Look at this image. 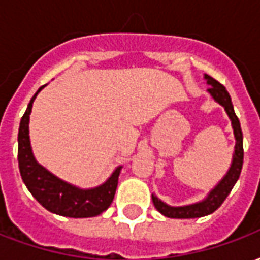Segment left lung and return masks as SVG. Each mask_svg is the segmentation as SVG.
<instances>
[{"instance_id":"obj_1","label":"left lung","mask_w":260,"mask_h":260,"mask_svg":"<svg viewBox=\"0 0 260 260\" xmlns=\"http://www.w3.org/2000/svg\"><path fill=\"white\" fill-rule=\"evenodd\" d=\"M205 79H206L207 85L210 87L207 91L210 93V96L216 100V102L223 106L225 113L231 119V125H233V131H234L235 136V147L234 154H233V161L230 166L227 174L224 175L223 180L218 182L217 185L213 188L212 191L209 192L206 199L198 202V203H192V205H186V206H170L163 201H160L157 196L152 195L153 203L154 207L158 212L161 213L166 217L171 218H195V217H203L210 214L214 210H217L218 207L221 206V203L225 201V198L233 189L235 182L238 181L242 170V163H244V146H242V131H241V124L238 117L235 115L234 107L231 103V97H230L229 91L225 90L220 82L213 79L212 76L205 74Z\"/></svg>"}]
</instances>
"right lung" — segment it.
<instances>
[{
	"instance_id": "obj_1",
	"label": "right lung",
	"mask_w": 260,
	"mask_h": 260,
	"mask_svg": "<svg viewBox=\"0 0 260 260\" xmlns=\"http://www.w3.org/2000/svg\"><path fill=\"white\" fill-rule=\"evenodd\" d=\"M43 87L44 86H42L36 91V94L31 97L30 103L20 119L18 132V163L20 177L29 192L35 196V199L43 207H46L48 212L74 218L99 216L100 213L107 210L113 202L122 167L119 166L114 170L111 177L102 185L90 189H80L78 186L59 180L58 177L44 169L42 164L37 163L31 152L29 119L33 102Z\"/></svg>"
}]
</instances>
